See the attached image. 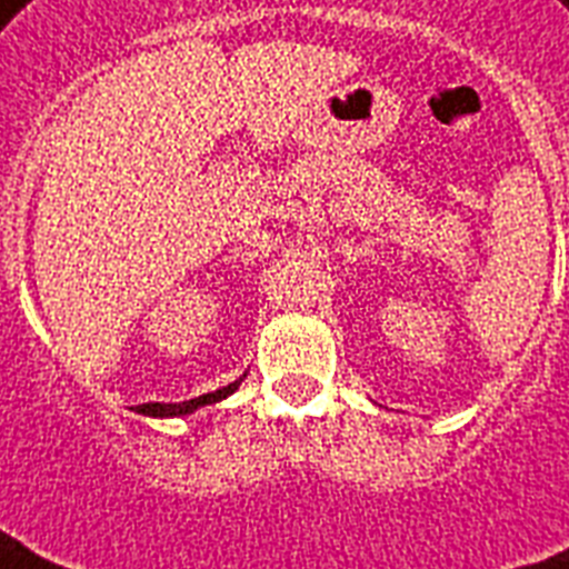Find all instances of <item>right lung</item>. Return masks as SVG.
Listing matches in <instances>:
<instances>
[{
    "instance_id": "right-lung-1",
    "label": "right lung",
    "mask_w": 569,
    "mask_h": 569,
    "mask_svg": "<svg viewBox=\"0 0 569 569\" xmlns=\"http://www.w3.org/2000/svg\"><path fill=\"white\" fill-rule=\"evenodd\" d=\"M247 376V372H244ZM244 376L241 379H236L232 385H227V388L214 390V393H202V397H197V400H184V402H142V406H137V415H146V418H184V415H193L197 409H202V406H211V402H220L227 400L229 393H236L238 385L244 381Z\"/></svg>"
}]
</instances>
